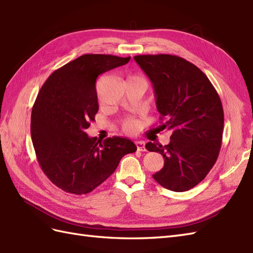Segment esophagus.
Instances as JSON below:
<instances>
[{"mask_svg": "<svg viewBox=\"0 0 253 253\" xmlns=\"http://www.w3.org/2000/svg\"><path fill=\"white\" fill-rule=\"evenodd\" d=\"M136 147H137L138 151H145L146 150L144 141H136Z\"/></svg>", "mask_w": 253, "mask_h": 253, "instance_id": "1", "label": "esophagus"}]
</instances>
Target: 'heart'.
<instances>
[{"label":"heart","instance_id":"1","mask_svg":"<svg viewBox=\"0 0 253 253\" xmlns=\"http://www.w3.org/2000/svg\"><path fill=\"white\" fill-rule=\"evenodd\" d=\"M130 82H138V83H143V84H146V80L140 76H135V75L130 76L127 78L126 83H130ZM137 126H138V122L133 118L126 119L125 122H123V130H125L126 132H128V133H132V132L136 131Z\"/></svg>","mask_w":253,"mask_h":253}]
</instances>
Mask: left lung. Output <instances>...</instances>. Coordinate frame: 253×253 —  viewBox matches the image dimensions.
Returning <instances> with one entry per match:
<instances>
[{"label": "left lung", "instance_id": "left-lung-1", "mask_svg": "<svg viewBox=\"0 0 253 253\" xmlns=\"http://www.w3.org/2000/svg\"><path fill=\"white\" fill-rule=\"evenodd\" d=\"M134 60L151 80L162 128L171 132L169 145L149 143L164 166L152 177L165 189L183 192L199 184L217 161L222 144V103L198 66L171 54H140Z\"/></svg>", "mask_w": 253, "mask_h": 253}]
</instances>
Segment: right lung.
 <instances>
[{
  "instance_id": "add662e5",
  "label": "right lung",
  "mask_w": 253,
  "mask_h": 253,
  "mask_svg": "<svg viewBox=\"0 0 253 253\" xmlns=\"http://www.w3.org/2000/svg\"><path fill=\"white\" fill-rule=\"evenodd\" d=\"M131 57L84 54L54 71L42 85L31 115V136L42 171L72 194H87L105 181L122 157L137 150L132 140H96L85 130L98 110L96 78Z\"/></svg>"
}]
</instances>
